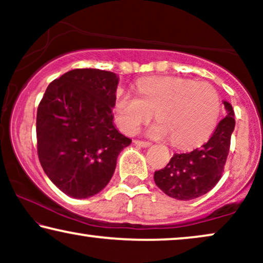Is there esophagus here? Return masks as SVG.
<instances>
[{
  "instance_id": "1",
  "label": "esophagus",
  "mask_w": 263,
  "mask_h": 263,
  "mask_svg": "<svg viewBox=\"0 0 263 263\" xmlns=\"http://www.w3.org/2000/svg\"><path fill=\"white\" fill-rule=\"evenodd\" d=\"M134 143L136 146H140V147H148L151 145L149 141H142V140H135Z\"/></svg>"
}]
</instances>
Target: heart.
<instances>
[{"label":"heart","instance_id":"obj_1","mask_svg":"<svg viewBox=\"0 0 263 263\" xmlns=\"http://www.w3.org/2000/svg\"><path fill=\"white\" fill-rule=\"evenodd\" d=\"M139 97L123 92L115 100L116 123L127 134H134L156 111L149 129L153 138L171 136L176 146L190 147L213 133L220 114V99L206 82L181 78H147L136 84Z\"/></svg>","mask_w":263,"mask_h":263}]
</instances>
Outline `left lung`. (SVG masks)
Masks as SVG:
<instances>
[{
  "label": "left lung",
  "mask_w": 263,
  "mask_h": 263,
  "mask_svg": "<svg viewBox=\"0 0 263 263\" xmlns=\"http://www.w3.org/2000/svg\"><path fill=\"white\" fill-rule=\"evenodd\" d=\"M224 105L228 115L206 143L192 152L175 153L166 166L154 172V182L167 196L182 201L196 199L221 178L236 123L231 104L224 102Z\"/></svg>",
  "instance_id": "left-lung-1"
}]
</instances>
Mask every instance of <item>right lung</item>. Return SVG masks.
Masks as SVG:
<instances>
[{
	"mask_svg": "<svg viewBox=\"0 0 263 263\" xmlns=\"http://www.w3.org/2000/svg\"><path fill=\"white\" fill-rule=\"evenodd\" d=\"M117 75L73 69L46 88L37 110V152L43 170L67 195L86 199L106 186L117 157L132 140L112 123Z\"/></svg>",
	"mask_w": 263,
	"mask_h": 263,
	"instance_id": "obj_1",
	"label": "right lung"
}]
</instances>
